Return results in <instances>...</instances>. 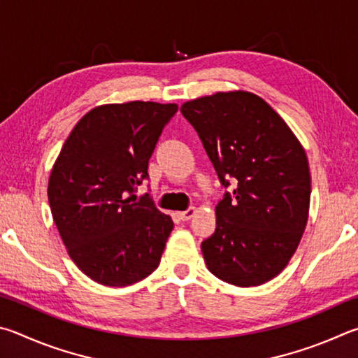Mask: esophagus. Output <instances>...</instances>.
Segmentation results:
<instances>
[{"instance_id":"obj_1","label":"esophagus","mask_w":358,"mask_h":358,"mask_svg":"<svg viewBox=\"0 0 358 358\" xmlns=\"http://www.w3.org/2000/svg\"><path fill=\"white\" fill-rule=\"evenodd\" d=\"M195 214H196V209H195V208H189V209L184 210V212H179L178 215H179V218H180V220H182V222H189L190 218L195 217Z\"/></svg>"}]
</instances>
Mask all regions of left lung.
<instances>
[{
    "label": "left lung",
    "instance_id": "obj_1",
    "mask_svg": "<svg viewBox=\"0 0 358 358\" xmlns=\"http://www.w3.org/2000/svg\"><path fill=\"white\" fill-rule=\"evenodd\" d=\"M180 113L198 131L220 182L237 184L217 204L215 233L201 243L206 266L229 285L266 283L287 266L308 222L305 149L253 92H215L189 100Z\"/></svg>",
    "mask_w": 358,
    "mask_h": 358
}]
</instances>
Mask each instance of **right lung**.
I'll return each instance as SVG.
<instances>
[{"label":"right lung","instance_id":"add662e5","mask_svg":"<svg viewBox=\"0 0 358 358\" xmlns=\"http://www.w3.org/2000/svg\"><path fill=\"white\" fill-rule=\"evenodd\" d=\"M176 103H108L80 119L48 179V203L67 253L103 286L124 287L152 273L174 223L149 195L134 192Z\"/></svg>","mask_w":358,"mask_h":358}]
</instances>
